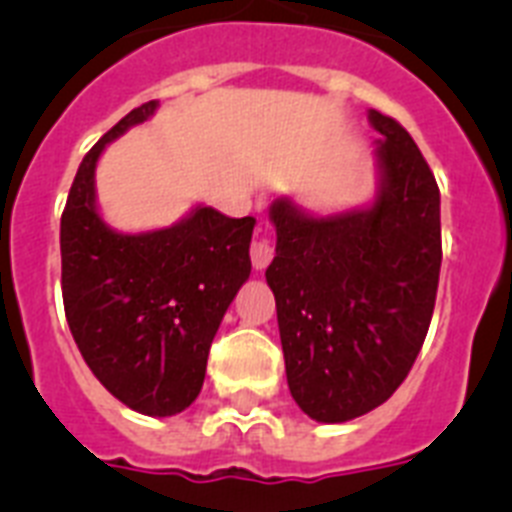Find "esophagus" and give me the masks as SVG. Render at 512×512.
<instances>
[{
  "label": "esophagus",
  "instance_id": "obj_1",
  "mask_svg": "<svg viewBox=\"0 0 512 512\" xmlns=\"http://www.w3.org/2000/svg\"><path fill=\"white\" fill-rule=\"evenodd\" d=\"M271 259H274V246H271L269 238H256V241L251 243L253 269H256V271L266 269V266L271 264Z\"/></svg>",
  "mask_w": 512,
  "mask_h": 512
}]
</instances>
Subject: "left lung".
Instances as JSON below:
<instances>
[{
	"label": "left lung",
	"mask_w": 512,
	"mask_h": 512,
	"mask_svg": "<svg viewBox=\"0 0 512 512\" xmlns=\"http://www.w3.org/2000/svg\"><path fill=\"white\" fill-rule=\"evenodd\" d=\"M377 140L372 205L312 215L271 202L277 256L266 269L277 300L287 384L302 413L346 423L405 382L425 341L441 271V192L400 122L369 110Z\"/></svg>",
	"instance_id": "8db88e82"
}]
</instances>
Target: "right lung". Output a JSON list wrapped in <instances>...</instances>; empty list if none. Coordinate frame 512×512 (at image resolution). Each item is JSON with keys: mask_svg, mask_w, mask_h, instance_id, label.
Listing matches in <instances>:
<instances>
[{"mask_svg": "<svg viewBox=\"0 0 512 512\" xmlns=\"http://www.w3.org/2000/svg\"><path fill=\"white\" fill-rule=\"evenodd\" d=\"M156 110V99L135 107L81 161L61 215V289L71 336L104 390L135 413L169 418L200 395L212 338L251 274L256 220L197 205L148 233L104 223L99 156Z\"/></svg>", "mask_w": 512, "mask_h": 512, "instance_id": "right-lung-1", "label": "right lung"}]
</instances>
